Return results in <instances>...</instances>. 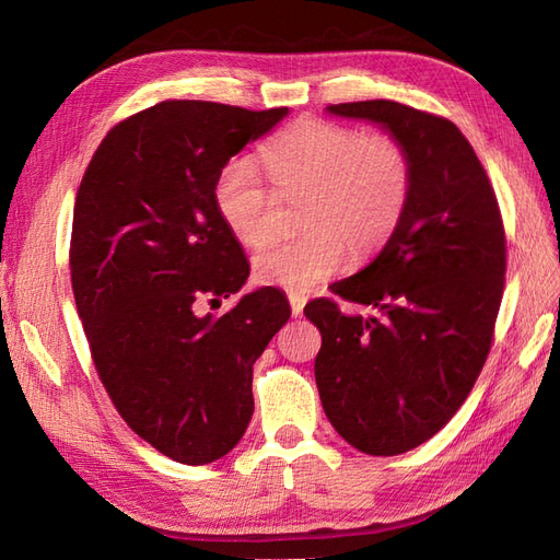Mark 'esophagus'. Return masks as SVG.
<instances>
[{"mask_svg": "<svg viewBox=\"0 0 560 560\" xmlns=\"http://www.w3.org/2000/svg\"><path fill=\"white\" fill-rule=\"evenodd\" d=\"M290 306H292V313L299 317L301 313H303V306H306V301H308V296L306 294H301V292H290Z\"/></svg>", "mask_w": 560, "mask_h": 560, "instance_id": "1", "label": "esophagus"}]
</instances>
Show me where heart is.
Segmentation results:
<instances>
[{"instance_id":"1","label":"heart","mask_w":560,"mask_h":560,"mask_svg":"<svg viewBox=\"0 0 560 560\" xmlns=\"http://www.w3.org/2000/svg\"><path fill=\"white\" fill-rule=\"evenodd\" d=\"M278 196L301 194L303 231L266 245L254 257L264 284L306 292L348 261L364 264L389 243L413 189V161L389 132L303 116L268 140L259 154ZM214 210L235 241L259 247L276 226L278 198L254 165L226 161L212 184Z\"/></svg>"}]
</instances>
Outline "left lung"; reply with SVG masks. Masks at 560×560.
Returning <instances> with one entry per match:
<instances>
[{
	"label": "left lung",
	"instance_id": "left-lung-1",
	"mask_svg": "<svg viewBox=\"0 0 560 560\" xmlns=\"http://www.w3.org/2000/svg\"><path fill=\"white\" fill-rule=\"evenodd\" d=\"M383 124L413 161L411 200L397 233L334 299L303 313L322 348L315 381L334 430L369 455L425 444L460 409L493 346L504 292L506 235L481 161L448 118L393 100L329 105Z\"/></svg>",
	"mask_w": 560,
	"mask_h": 560
}]
</instances>
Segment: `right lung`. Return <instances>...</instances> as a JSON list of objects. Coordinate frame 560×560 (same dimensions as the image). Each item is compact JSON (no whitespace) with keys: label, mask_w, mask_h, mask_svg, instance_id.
<instances>
[{"label":"right lung","mask_w":560,"mask_h":560,"mask_svg":"<svg viewBox=\"0 0 560 560\" xmlns=\"http://www.w3.org/2000/svg\"><path fill=\"white\" fill-rule=\"evenodd\" d=\"M287 112L165 100L105 135L77 191L72 292L95 371L128 428L182 465L241 442L252 364L292 315L276 287L222 317L194 313L249 276L214 210L219 167Z\"/></svg>","instance_id":"add662e5"}]
</instances>
